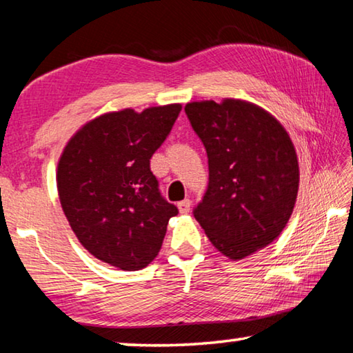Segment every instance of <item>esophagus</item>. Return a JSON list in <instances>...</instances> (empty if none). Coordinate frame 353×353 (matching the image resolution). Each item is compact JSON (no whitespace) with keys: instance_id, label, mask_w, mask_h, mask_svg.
<instances>
[{"instance_id":"esophagus-1","label":"esophagus","mask_w":353,"mask_h":353,"mask_svg":"<svg viewBox=\"0 0 353 353\" xmlns=\"http://www.w3.org/2000/svg\"><path fill=\"white\" fill-rule=\"evenodd\" d=\"M190 207H191V201L190 199H183V201H181L177 204V208H179V212H181V213H188L190 212Z\"/></svg>"}]
</instances>
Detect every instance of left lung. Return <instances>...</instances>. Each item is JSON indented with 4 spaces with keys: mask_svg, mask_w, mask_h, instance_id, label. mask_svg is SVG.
Here are the masks:
<instances>
[{
    "mask_svg": "<svg viewBox=\"0 0 353 353\" xmlns=\"http://www.w3.org/2000/svg\"><path fill=\"white\" fill-rule=\"evenodd\" d=\"M208 157V187L194 218L230 260L282 234L299 191V162L288 132L270 112L241 99L185 105Z\"/></svg>",
    "mask_w": 353,
    "mask_h": 353,
    "instance_id": "left-lung-1",
    "label": "left lung"
}]
</instances>
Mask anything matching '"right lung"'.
Masks as SVG:
<instances>
[{
  "label": "right lung",
  "mask_w": 353,
  "mask_h": 353,
  "mask_svg": "<svg viewBox=\"0 0 353 353\" xmlns=\"http://www.w3.org/2000/svg\"><path fill=\"white\" fill-rule=\"evenodd\" d=\"M181 110V104H168L104 113L65 146L59 199L77 240L98 260L139 271L157 256L179 210L160 194L149 160Z\"/></svg>",
  "instance_id": "obj_1"
}]
</instances>
